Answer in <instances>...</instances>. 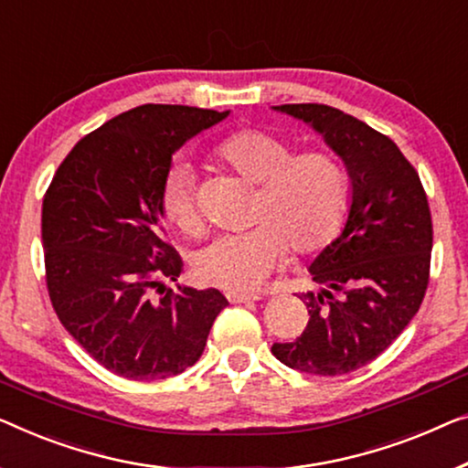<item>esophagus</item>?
I'll return each mask as SVG.
<instances>
[{
	"instance_id": "34e87169",
	"label": "esophagus",
	"mask_w": 468,
	"mask_h": 468,
	"mask_svg": "<svg viewBox=\"0 0 468 468\" xmlns=\"http://www.w3.org/2000/svg\"><path fill=\"white\" fill-rule=\"evenodd\" d=\"M227 298H229V303L241 304V303H254L261 296H256V294H241V292H227Z\"/></svg>"
}]
</instances>
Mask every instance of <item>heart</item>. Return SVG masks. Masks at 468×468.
<instances>
[{"mask_svg": "<svg viewBox=\"0 0 468 468\" xmlns=\"http://www.w3.org/2000/svg\"><path fill=\"white\" fill-rule=\"evenodd\" d=\"M288 138L246 128L233 132L214 155L250 185H258L254 229L222 235L193 258L199 282L231 292H252L285 261L324 250L340 233L348 212L351 183L338 157L325 151L294 153ZM159 206L167 222L186 235L201 229L195 174L186 164L165 172Z\"/></svg>", "mask_w": 468, "mask_h": 468, "instance_id": "obj_1", "label": "heart"}]
</instances>
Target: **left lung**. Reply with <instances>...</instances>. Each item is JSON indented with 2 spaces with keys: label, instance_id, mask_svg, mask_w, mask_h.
Wrapping results in <instances>:
<instances>
[{
  "label": "left lung",
  "instance_id": "8db88e82",
  "mask_svg": "<svg viewBox=\"0 0 468 468\" xmlns=\"http://www.w3.org/2000/svg\"><path fill=\"white\" fill-rule=\"evenodd\" d=\"M309 123L343 159L351 207L336 237L309 267V324L275 357L292 369L340 376L378 357L406 330L429 285L433 220L414 165L388 136L327 104L275 107Z\"/></svg>",
  "mask_w": 468,
  "mask_h": 468
}]
</instances>
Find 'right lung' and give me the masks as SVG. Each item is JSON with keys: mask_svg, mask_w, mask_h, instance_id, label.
Returning <instances> with one entry per match:
<instances>
[{"mask_svg": "<svg viewBox=\"0 0 468 468\" xmlns=\"http://www.w3.org/2000/svg\"><path fill=\"white\" fill-rule=\"evenodd\" d=\"M227 115L183 104L125 111L73 146L44 195L41 243L56 315L86 353L128 380L183 374L229 304L214 288H165L183 261L165 241L159 206L174 151Z\"/></svg>", "mask_w": 468, "mask_h": 468, "instance_id": "1", "label": "right lung"}]
</instances>
